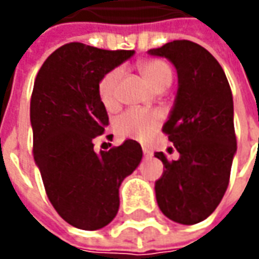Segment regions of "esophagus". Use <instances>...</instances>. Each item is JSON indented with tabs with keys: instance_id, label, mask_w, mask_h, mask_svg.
<instances>
[{
	"instance_id": "esophagus-1",
	"label": "esophagus",
	"mask_w": 259,
	"mask_h": 259,
	"mask_svg": "<svg viewBox=\"0 0 259 259\" xmlns=\"http://www.w3.org/2000/svg\"><path fill=\"white\" fill-rule=\"evenodd\" d=\"M143 151H144V157L145 158H150V157H151V155H153V151H151V150H150V148H143Z\"/></svg>"
}]
</instances>
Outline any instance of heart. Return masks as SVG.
<instances>
[{
	"instance_id": "1",
	"label": "heart",
	"mask_w": 259,
	"mask_h": 259,
	"mask_svg": "<svg viewBox=\"0 0 259 259\" xmlns=\"http://www.w3.org/2000/svg\"><path fill=\"white\" fill-rule=\"evenodd\" d=\"M140 72L145 79V82L153 89H165L173 80V70L170 65L164 60L151 59L140 63ZM122 76V70L119 67L109 70L102 76L98 83L99 99L106 109L112 111L118 106V83ZM163 115L158 111H144V109H128L121 115L116 121V131L121 137L147 140L153 134L155 128L161 124Z\"/></svg>"
}]
</instances>
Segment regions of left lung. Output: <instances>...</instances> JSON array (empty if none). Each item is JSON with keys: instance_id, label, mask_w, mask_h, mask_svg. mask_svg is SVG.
I'll return each mask as SVG.
<instances>
[{"instance_id": "obj_1", "label": "left lung", "mask_w": 259, "mask_h": 259, "mask_svg": "<svg viewBox=\"0 0 259 259\" xmlns=\"http://www.w3.org/2000/svg\"><path fill=\"white\" fill-rule=\"evenodd\" d=\"M148 53L168 59L179 77L163 133L180 158L168 161L155 153L165 167L155 182L157 203L177 224H199L213 213L229 184L236 153L231 86L222 66L197 43L174 40Z\"/></svg>"}]
</instances>
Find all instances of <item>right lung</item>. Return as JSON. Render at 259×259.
I'll list each match as a JSON object with an SVG mask.
<instances>
[{
	"label": "right lung",
	"instance_id": "1",
	"mask_svg": "<svg viewBox=\"0 0 259 259\" xmlns=\"http://www.w3.org/2000/svg\"><path fill=\"white\" fill-rule=\"evenodd\" d=\"M133 55L69 43L49 56L35 76L30 102L34 161L56 212L79 229L96 231L114 219L119 186L143 158L134 140L101 153L92 141L109 124L98 83Z\"/></svg>",
	"mask_w": 259,
	"mask_h": 259
}]
</instances>
